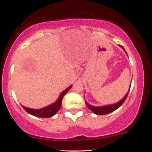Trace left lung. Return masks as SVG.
I'll return each instance as SVG.
<instances>
[{
	"mask_svg": "<svg viewBox=\"0 0 152 152\" xmlns=\"http://www.w3.org/2000/svg\"><path fill=\"white\" fill-rule=\"evenodd\" d=\"M120 47H121V48L124 49V50L126 52V50H125V49L124 48L123 46L120 45ZM126 55H127V53H126ZM131 83H132V82H131ZM130 87H131V86H129V89L128 92H127L126 95L124 96V98L122 99L121 101H119L118 103H116V104H111V105L103 106H98V107H97V106H92V105H91V104H88V103L86 102V100H85V102H86L87 107H88V109H89L91 111H92V112H94L95 114L104 115V114H109V113L112 112V111H115V110L117 109L118 108H119L120 106L123 104V103L125 102V100H126L127 98V96H128L129 92V90H130Z\"/></svg>",
	"mask_w": 152,
	"mask_h": 152,
	"instance_id": "1",
	"label": "left lung"
}]
</instances>
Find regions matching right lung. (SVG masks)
<instances>
[{
    "label": "right lung",
    "instance_id": "obj_1",
    "mask_svg": "<svg viewBox=\"0 0 152 152\" xmlns=\"http://www.w3.org/2000/svg\"><path fill=\"white\" fill-rule=\"evenodd\" d=\"M72 85L69 87H68L67 88H66L65 90L63 91L61 93L60 96H58V99L56 101V102H54L53 104H50V105L45 106V107L42 108V109H31V108L25 107V106H22L23 108L27 111L28 114H30L33 116H36V117H41V118H49L51 117L56 114L58 112V111L60 109L61 106V103H62V99L64 98V96H65L66 94H67V92L71 89Z\"/></svg>",
    "mask_w": 152,
    "mask_h": 152
}]
</instances>
